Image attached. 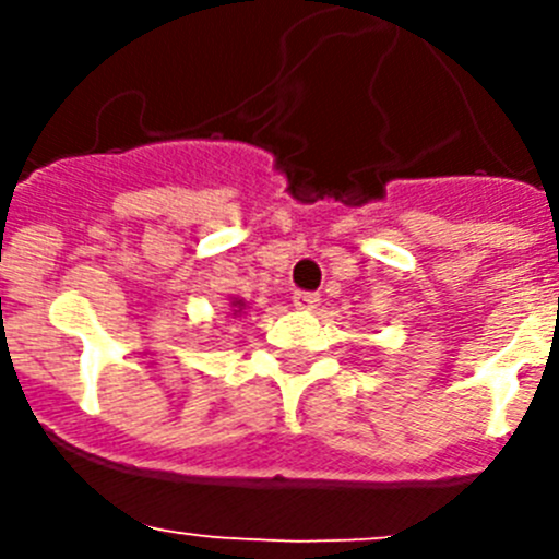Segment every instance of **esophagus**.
I'll use <instances>...</instances> for the list:
<instances>
[{"label":"esophagus","mask_w":559,"mask_h":559,"mask_svg":"<svg viewBox=\"0 0 559 559\" xmlns=\"http://www.w3.org/2000/svg\"><path fill=\"white\" fill-rule=\"evenodd\" d=\"M319 305V296L308 294V290H296L294 294V308L296 310H313Z\"/></svg>","instance_id":"34e87169"}]
</instances>
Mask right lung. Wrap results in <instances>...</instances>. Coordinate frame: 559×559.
<instances>
[{
	"instance_id": "obj_1",
	"label": "right lung",
	"mask_w": 559,
	"mask_h": 559,
	"mask_svg": "<svg viewBox=\"0 0 559 559\" xmlns=\"http://www.w3.org/2000/svg\"><path fill=\"white\" fill-rule=\"evenodd\" d=\"M246 310L243 299H231V316H240Z\"/></svg>"
}]
</instances>
